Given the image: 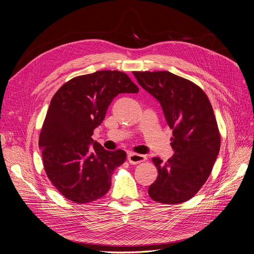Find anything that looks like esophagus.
Segmentation results:
<instances>
[{
  "label": "esophagus",
  "mask_w": 254,
  "mask_h": 254,
  "mask_svg": "<svg viewBox=\"0 0 254 254\" xmlns=\"http://www.w3.org/2000/svg\"><path fill=\"white\" fill-rule=\"evenodd\" d=\"M127 161L129 162L130 165H137V164H140V163L146 161V155L130 152L127 155Z\"/></svg>",
  "instance_id": "1"
}]
</instances>
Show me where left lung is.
Here are the masks:
<instances>
[{"instance_id": "left-lung-1", "label": "left lung", "mask_w": 254, "mask_h": 254, "mask_svg": "<svg viewBox=\"0 0 254 254\" xmlns=\"http://www.w3.org/2000/svg\"><path fill=\"white\" fill-rule=\"evenodd\" d=\"M138 83L161 104L166 122L173 129L174 154L157 168L149 196L158 203L189 201L207 181L220 149V135L206 93L188 79L167 71L134 72Z\"/></svg>"}]
</instances>
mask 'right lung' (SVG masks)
Wrapping results in <instances>:
<instances>
[{"label":"right lung","instance_id":"obj_1","mask_svg":"<svg viewBox=\"0 0 254 254\" xmlns=\"http://www.w3.org/2000/svg\"><path fill=\"white\" fill-rule=\"evenodd\" d=\"M138 86L119 71H98L64 83L51 99L39 137L46 175L70 201L85 204L105 195L127 153L106 150L91 136L119 93Z\"/></svg>","mask_w":254,"mask_h":254}]
</instances>
